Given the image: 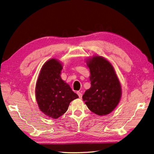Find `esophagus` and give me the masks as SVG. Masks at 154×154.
<instances>
[{
	"label": "esophagus",
	"instance_id": "esophagus-1",
	"mask_svg": "<svg viewBox=\"0 0 154 154\" xmlns=\"http://www.w3.org/2000/svg\"><path fill=\"white\" fill-rule=\"evenodd\" d=\"M77 94L79 95V97L80 99H81L82 98V94L81 93V92H80L79 91H77Z\"/></svg>",
	"mask_w": 154,
	"mask_h": 154
}]
</instances>
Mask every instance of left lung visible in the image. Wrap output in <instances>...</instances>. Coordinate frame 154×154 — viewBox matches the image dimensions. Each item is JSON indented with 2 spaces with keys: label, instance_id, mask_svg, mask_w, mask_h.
Masks as SVG:
<instances>
[{
  "label": "left lung",
  "instance_id": "1",
  "mask_svg": "<svg viewBox=\"0 0 154 154\" xmlns=\"http://www.w3.org/2000/svg\"><path fill=\"white\" fill-rule=\"evenodd\" d=\"M86 63L91 74V87L82 95V99L92 112L98 116L107 115L119 103V81L112 65L102 57H94Z\"/></svg>",
  "mask_w": 154,
  "mask_h": 154
}]
</instances>
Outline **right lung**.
<instances>
[{
    "label": "right lung",
    "mask_w": 154,
    "mask_h": 154,
    "mask_svg": "<svg viewBox=\"0 0 154 154\" xmlns=\"http://www.w3.org/2000/svg\"><path fill=\"white\" fill-rule=\"evenodd\" d=\"M63 66L50 59L43 65L35 88L37 102L41 110L49 117L57 119L67 111L69 104L79 96L62 80Z\"/></svg>",
    "instance_id": "add662e5"
}]
</instances>
